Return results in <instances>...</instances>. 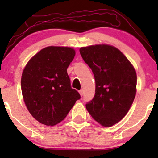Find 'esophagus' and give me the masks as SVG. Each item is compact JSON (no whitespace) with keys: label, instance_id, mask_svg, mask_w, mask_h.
Returning a JSON list of instances; mask_svg holds the SVG:
<instances>
[{"label":"esophagus","instance_id":"obj_1","mask_svg":"<svg viewBox=\"0 0 158 158\" xmlns=\"http://www.w3.org/2000/svg\"><path fill=\"white\" fill-rule=\"evenodd\" d=\"M79 94H80V95H81V96H83V90H80V91H79Z\"/></svg>","mask_w":158,"mask_h":158}]
</instances>
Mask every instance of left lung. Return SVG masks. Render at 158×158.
<instances>
[{
  "label": "left lung",
  "mask_w": 158,
  "mask_h": 158,
  "mask_svg": "<svg viewBox=\"0 0 158 158\" xmlns=\"http://www.w3.org/2000/svg\"><path fill=\"white\" fill-rule=\"evenodd\" d=\"M96 81V92L86 103L88 111L103 127H111L124 117L137 91L136 71L124 54L108 44L80 49Z\"/></svg>",
  "instance_id": "left-lung-1"
}]
</instances>
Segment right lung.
<instances>
[{"instance_id":"obj_1","label":"right lung","mask_w":158,"mask_h":158,"mask_svg":"<svg viewBox=\"0 0 158 158\" xmlns=\"http://www.w3.org/2000/svg\"><path fill=\"white\" fill-rule=\"evenodd\" d=\"M75 51L67 47H45L28 62L21 76V92L29 113L41 124L54 126L64 119L79 93L73 89L67 69Z\"/></svg>"}]
</instances>
